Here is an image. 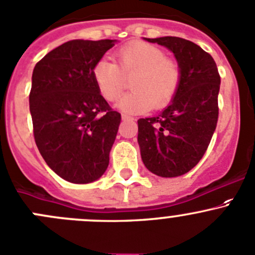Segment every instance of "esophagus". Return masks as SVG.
<instances>
[{
  "label": "esophagus",
  "mask_w": 255,
  "mask_h": 255,
  "mask_svg": "<svg viewBox=\"0 0 255 255\" xmlns=\"http://www.w3.org/2000/svg\"><path fill=\"white\" fill-rule=\"evenodd\" d=\"M122 120L123 121H132L133 118L129 117V116H127V115H122Z\"/></svg>",
  "instance_id": "34e87169"
}]
</instances>
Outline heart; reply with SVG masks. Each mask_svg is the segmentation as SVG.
<instances>
[{
  "label": "heart",
  "mask_w": 255,
  "mask_h": 255,
  "mask_svg": "<svg viewBox=\"0 0 255 255\" xmlns=\"http://www.w3.org/2000/svg\"><path fill=\"white\" fill-rule=\"evenodd\" d=\"M118 66L101 59L92 70L98 92L108 102L116 101L130 81L132 92L123 96L116 107L126 113H145L154 106L162 108L174 97L180 82L179 66L158 47L147 42H133L116 53Z\"/></svg>",
  "instance_id": "heart-1"
}]
</instances>
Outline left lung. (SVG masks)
I'll list each match as a JSON object with an SVG mask.
<instances>
[{
	"label": "left lung",
	"mask_w": 255,
	"mask_h": 255,
	"mask_svg": "<svg viewBox=\"0 0 255 255\" xmlns=\"http://www.w3.org/2000/svg\"><path fill=\"white\" fill-rule=\"evenodd\" d=\"M144 39L174 54L180 82L159 115L138 120L140 157L153 174L179 177L198 164L216 130L221 77L213 57L193 42L172 36Z\"/></svg>",
	"instance_id": "8db88e82"
}]
</instances>
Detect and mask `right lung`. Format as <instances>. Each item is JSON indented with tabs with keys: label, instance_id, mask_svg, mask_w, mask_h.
<instances>
[{
	"label": "right lung",
	"instance_id": "right-lung-1",
	"mask_svg": "<svg viewBox=\"0 0 255 255\" xmlns=\"http://www.w3.org/2000/svg\"><path fill=\"white\" fill-rule=\"evenodd\" d=\"M117 39H73L34 66L29 112L37 148L65 180L100 179L110 163L121 115L98 92L92 70Z\"/></svg>",
	"mask_w": 255,
	"mask_h": 255
}]
</instances>
